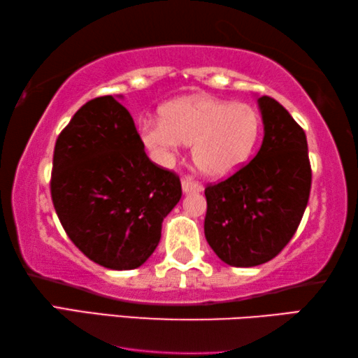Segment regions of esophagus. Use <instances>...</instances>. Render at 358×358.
Here are the masks:
<instances>
[{
    "label": "esophagus",
    "mask_w": 358,
    "mask_h": 358,
    "mask_svg": "<svg viewBox=\"0 0 358 358\" xmlns=\"http://www.w3.org/2000/svg\"><path fill=\"white\" fill-rule=\"evenodd\" d=\"M182 192L185 195H189V193H200L203 192V185L195 182V180L192 179H184L182 180Z\"/></svg>",
    "instance_id": "obj_1"
}]
</instances>
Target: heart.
I'll return each mask as SVG.
<instances>
[{"label": "heart", "mask_w": 358, "mask_h": 358, "mask_svg": "<svg viewBox=\"0 0 358 358\" xmlns=\"http://www.w3.org/2000/svg\"><path fill=\"white\" fill-rule=\"evenodd\" d=\"M262 117L254 106L206 95H190L162 108V119L139 124V136L158 162L168 163L193 144L198 171L222 179L236 173L259 143Z\"/></svg>", "instance_id": "obj_1"}]
</instances>
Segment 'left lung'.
Instances as JSON below:
<instances>
[{"label": "left lung", "mask_w": 358, "mask_h": 358, "mask_svg": "<svg viewBox=\"0 0 358 358\" xmlns=\"http://www.w3.org/2000/svg\"><path fill=\"white\" fill-rule=\"evenodd\" d=\"M262 148L236 174L204 190V236L219 259L249 268L274 259L294 236L311 192L308 141L282 104L257 99Z\"/></svg>", "instance_id": "8db88e82"}]
</instances>
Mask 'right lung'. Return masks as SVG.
Masks as SVG:
<instances>
[{"mask_svg": "<svg viewBox=\"0 0 358 358\" xmlns=\"http://www.w3.org/2000/svg\"><path fill=\"white\" fill-rule=\"evenodd\" d=\"M124 96L85 103L54 150L52 201L64 231L92 262L115 271L144 265L163 219L182 196L178 176L144 152Z\"/></svg>", "mask_w": 358, "mask_h": 358, "instance_id": "right-lung-1", "label": "right lung"}]
</instances>
